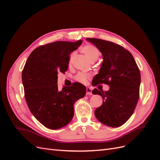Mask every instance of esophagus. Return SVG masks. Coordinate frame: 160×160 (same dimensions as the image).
Instances as JSON below:
<instances>
[{
  "instance_id": "obj_1",
  "label": "esophagus",
  "mask_w": 160,
  "mask_h": 160,
  "mask_svg": "<svg viewBox=\"0 0 160 160\" xmlns=\"http://www.w3.org/2000/svg\"><path fill=\"white\" fill-rule=\"evenodd\" d=\"M86 91H87V93H86V95H92V89L90 88H87V89H86Z\"/></svg>"
}]
</instances>
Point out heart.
Segmentation results:
<instances>
[{
	"mask_svg": "<svg viewBox=\"0 0 160 160\" xmlns=\"http://www.w3.org/2000/svg\"><path fill=\"white\" fill-rule=\"evenodd\" d=\"M83 52L85 53V55L87 56V57L88 58L89 60L91 61V62H94L97 59H98V57H99L100 52L98 50V48L96 47L91 45H85V47H83ZM75 55V52H72L71 55H70V59L69 62H71L72 61V59H73ZM90 76L89 75H85L83 73H79L76 76V79L77 81H79L81 83H86L87 81L89 78Z\"/></svg>",
	"mask_w": 160,
	"mask_h": 160,
	"instance_id": "heart-1",
	"label": "heart"
}]
</instances>
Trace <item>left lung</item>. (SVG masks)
<instances>
[{
  "mask_svg": "<svg viewBox=\"0 0 160 160\" xmlns=\"http://www.w3.org/2000/svg\"><path fill=\"white\" fill-rule=\"evenodd\" d=\"M102 54L103 62L93 79L96 84L109 86L108 91L94 89L93 95L103 98V104L95 111V115L107 126L118 128L130 118L139 95L141 75L129 51L114 42L99 38H87Z\"/></svg>",
  "mask_w": 160,
  "mask_h": 160,
  "instance_id": "obj_1",
  "label": "left lung"
}]
</instances>
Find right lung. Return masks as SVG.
Instances as JSON below:
<instances>
[{
	"label": "right lung",
	"mask_w": 160,
	"mask_h": 160,
	"mask_svg": "<svg viewBox=\"0 0 160 160\" xmlns=\"http://www.w3.org/2000/svg\"><path fill=\"white\" fill-rule=\"evenodd\" d=\"M82 41H56L38 47L28 57L22 72L25 98L31 112L47 128L65 126L74 115L73 105L84 98L86 88L75 83L58 89V73L68 69L71 52L78 49Z\"/></svg>",
	"instance_id": "add662e5"
}]
</instances>
